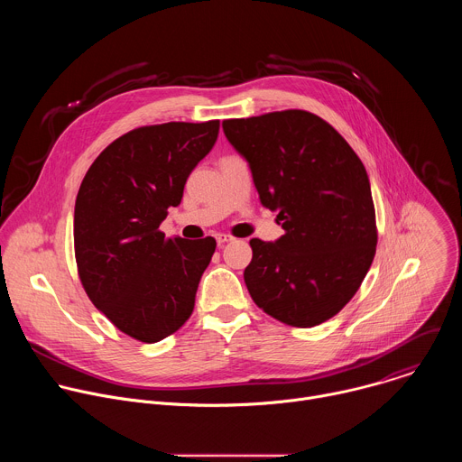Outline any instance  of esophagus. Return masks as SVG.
<instances>
[{"instance_id":"esophagus-1","label":"esophagus","mask_w":462,"mask_h":462,"mask_svg":"<svg viewBox=\"0 0 462 462\" xmlns=\"http://www.w3.org/2000/svg\"><path fill=\"white\" fill-rule=\"evenodd\" d=\"M216 241H217V245H219V246H223L225 243L232 241V236H226V234H217V236H216Z\"/></svg>"}]
</instances>
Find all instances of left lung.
<instances>
[{"label":"left lung","mask_w":462,"mask_h":462,"mask_svg":"<svg viewBox=\"0 0 462 462\" xmlns=\"http://www.w3.org/2000/svg\"><path fill=\"white\" fill-rule=\"evenodd\" d=\"M223 131L285 230L274 243L250 239L243 276L254 303L292 327L327 321L356 294L376 250L362 161L331 124L301 109L230 118Z\"/></svg>","instance_id":"1"}]
</instances>
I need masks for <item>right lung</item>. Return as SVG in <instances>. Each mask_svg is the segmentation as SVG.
I'll list each match as a JSON object with an SVG mask.
<instances>
[{
  "mask_svg": "<svg viewBox=\"0 0 462 462\" xmlns=\"http://www.w3.org/2000/svg\"><path fill=\"white\" fill-rule=\"evenodd\" d=\"M219 120L144 125L113 141L88 170L75 203L80 282L127 337L155 344L193 312L216 239L159 230L188 175L214 148Z\"/></svg>",
  "mask_w": 462,
  "mask_h": 462,
  "instance_id": "add662e5",
  "label": "right lung"
}]
</instances>
